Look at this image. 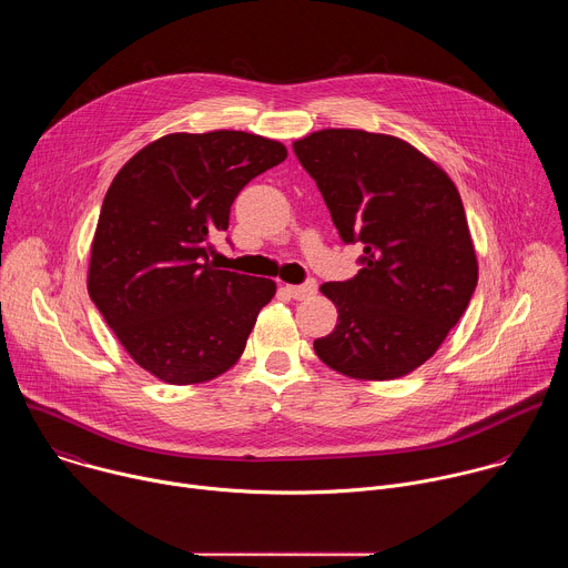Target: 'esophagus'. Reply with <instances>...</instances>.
Here are the masks:
<instances>
[{"mask_svg":"<svg viewBox=\"0 0 568 568\" xmlns=\"http://www.w3.org/2000/svg\"><path fill=\"white\" fill-rule=\"evenodd\" d=\"M285 292L292 296V298H307L316 292V281H307L303 285H285Z\"/></svg>","mask_w":568,"mask_h":568,"instance_id":"obj_1","label":"esophagus"}]
</instances>
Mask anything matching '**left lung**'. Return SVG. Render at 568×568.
<instances>
[{
  "label": "left lung",
  "instance_id": "8db88e82",
  "mask_svg": "<svg viewBox=\"0 0 568 568\" xmlns=\"http://www.w3.org/2000/svg\"><path fill=\"white\" fill-rule=\"evenodd\" d=\"M362 270L323 283L339 312L314 353L357 379H395L425 364L469 305L478 265L454 182L407 141L321 130L294 141Z\"/></svg>",
  "mask_w": 568,
  "mask_h": 568
}]
</instances>
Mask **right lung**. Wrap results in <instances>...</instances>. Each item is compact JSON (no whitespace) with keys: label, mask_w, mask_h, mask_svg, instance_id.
Wrapping results in <instances>:
<instances>
[{"label":"right lung","mask_w":568,"mask_h":568,"mask_svg":"<svg viewBox=\"0 0 568 568\" xmlns=\"http://www.w3.org/2000/svg\"><path fill=\"white\" fill-rule=\"evenodd\" d=\"M287 156L237 130L169 134L139 150L103 200L88 290L130 357L169 384L206 382L245 351L274 281L217 270L211 237L237 193Z\"/></svg>","instance_id":"1"}]
</instances>
